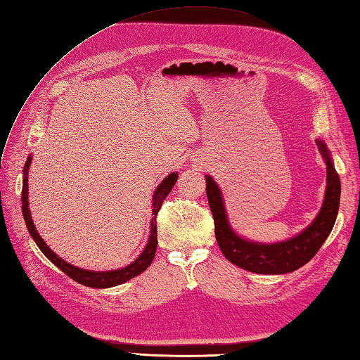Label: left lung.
Returning a JSON list of instances; mask_svg holds the SVG:
<instances>
[{"label": "left lung", "instance_id": "obj_1", "mask_svg": "<svg viewBox=\"0 0 360 360\" xmlns=\"http://www.w3.org/2000/svg\"><path fill=\"white\" fill-rule=\"evenodd\" d=\"M319 151L327 165V188L323 207L312 224L300 235L277 244H260L242 239L229 224L224 202L218 184L206 176V193L215 221L217 242L231 264L257 274H286L306 265L326 242L332 231L341 200V181L330 159V153L323 141H316Z\"/></svg>", "mask_w": 360, "mask_h": 360}]
</instances>
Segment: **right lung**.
<instances>
[{
    "instance_id": "1",
    "label": "right lung",
    "mask_w": 360,
    "mask_h": 360,
    "mask_svg": "<svg viewBox=\"0 0 360 360\" xmlns=\"http://www.w3.org/2000/svg\"><path fill=\"white\" fill-rule=\"evenodd\" d=\"M30 163H32V156H28L27 162H25V167H24V180H22V215L25 219V224L28 229V233H30L32 238L34 239L36 245L41 248V251L44 255L48 257V260H51L53 264L59 268L60 271L71 277L72 280H75L77 283L84 285V286H89V288H112V286H118L121 283H125V281L139 276L141 273H143L145 269H147L151 262L154 259V255H156V248H158V224H156V218H158V213L162 207V202L163 200L167 198L168 193L171 192V189L174 188V184H176L177 179H179V174L177 172H171L167 179H163V181L159 184L156 192H154L153 195V219H151V229H150V239H148V244L147 247L143 248V251L141 252V256L136 259L133 264H130L129 266L121 268V269H115V271H87V269H82V268H77L71 264H68L62 257H59L56 255V252L45 244V240L39 235L34 224H33V219L30 215V209H28V168H30Z\"/></svg>"
}]
</instances>
